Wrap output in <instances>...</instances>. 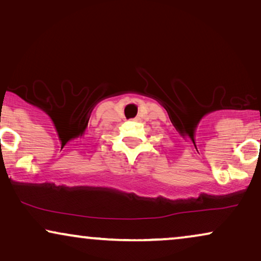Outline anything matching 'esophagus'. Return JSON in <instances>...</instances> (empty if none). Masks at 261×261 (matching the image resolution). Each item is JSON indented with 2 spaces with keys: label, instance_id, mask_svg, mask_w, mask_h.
Returning a JSON list of instances; mask_svg holds the SVG:
<instances>
[{
  "label": "esophagus",
  "instance_id": "34e87169",
  "mask_svg": "<svg viewBox=\"0 0 261 261\" xmlns=\"http://www.w3.org/2000/svg\"><path fill=\"white\" fill-rule=\"evenodd\" d=\"M134 120H137V119H134Z\"/></svg>",
  "mask_w": 261,
  "mask_h": 261
}]
</instances>
